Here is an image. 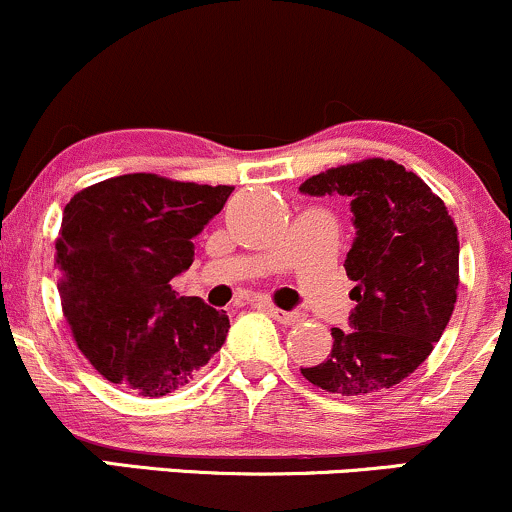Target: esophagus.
I'll return each mask as SVG.
<instances>
[{"instance_id":"34e87169","label":"esophagus","mask_w":512,"mask_h":512,"mask_svg":"<svg viewBox=\"0 0 512 512\" xmlns=\"http://www.w3.org/2000/svg\"><path fill=\"white\" fill-rule=\"evenodd\" d=\"M269 315H272L274 320H279L281 325H296V322L301 320V315L298 313H289V310H279V308H269Z\"/></svg>"}]
</instances>
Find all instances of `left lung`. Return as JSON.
I'll return each instance as SVG.
<instances>
[{
	"label": "left lung",
	"instance_id": "1",
	"mask_svg": "<svg viewBox=\"0 0 512 512\" xmlns=\"http://www.w3.org/2000/svg\"><path fill=\"white\" fill-rule=\"evenodd\" d=\"M298 190L346 197L356 238L346 252L351 330H332V351L305 380L342 397L402 383L448 327L460 284V240L443 199L395 161L368 158L313 175Z\"/></svg>",
	"mask_w": 512,
	"mask_h": 512
}]
</instances>
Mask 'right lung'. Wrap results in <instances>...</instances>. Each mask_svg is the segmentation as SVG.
I'll return each instance as SVG.
<instances>
[{"label": "right lung", "instance_id": "1", "mask_svg": "<svg viewBox=\"0 0 512 512\" xmlns=\"http://www.w3.org/2000/svg\"><path fill=\"white\" fill-rule=\"evenodd\" d=\"M231 192L132 173L96 182L64 207L57 289L81 354L105 380L163 397L226 342V310L178 296L170 281L195 262L192 240Z\"/></svg>", "mask_w": 512, "mask_h": 512}]
</instances>
